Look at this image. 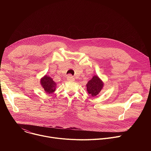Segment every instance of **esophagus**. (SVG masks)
Masks as SVG:
<instances>
[{"label": "esophagus", "mask_w": 151, "mask_h": 151, "mask_svg": "<svg viewBox=\"0 0 151 151\" xmlns=\"http://www.w3.org/2000/svg\"><path fill=\"white\" fill-rule=\"evenodd\" d=\"M67 79L68 81H73L75 80V78L70 75H69L68 76H67Z\"/></svg>", "instance_id": "1"}]
</instances>
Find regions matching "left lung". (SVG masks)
Returning a JSON list of instances; mask_svg holds the SVG:
<instances>
[{"instance_id":"obj_1","label":"left lung","mask_w":151,"mask_h":151,"mask_svg":"<svg viewBox=\"0 0 151 151\" xmlns=\"http://www.w3.org/2000/svg\"><path fill=\"white\" fill-rule=\"evenodd\" d=\"M103 87V82L97 76H94L87 84L88 93L92 96L95 97L99 94Z\"/></svg>"}]
</instances>
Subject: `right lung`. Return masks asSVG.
Masks as SVG:
<instances>
[{
  "instance_id": "add662e5",
  "label": "right lung",
  "mask_w": 151,
  "mask_h": 151,
  "mask_svg": "<svg viewBox=\"0 0 151 151\" xmlns=\"http://www.w3.org/2000/svg\"><path fill=\"white\" fill-rule=\"evenodd\" d=\"M40 83L43 88L44 89L45 92L48 94H51L55 90L56 83L51 78L45 75L40 80Z\"/></svg>"
}]
</instances>
